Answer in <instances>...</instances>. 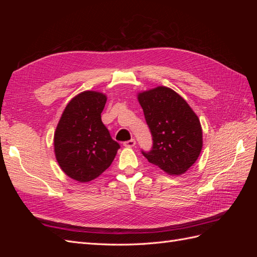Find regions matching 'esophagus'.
<instances>
[{
  "label": "esophagus",
  "mask_w": 257,
  "mask_h": 257,
  "mask_svg": "<svg viewBox=\"0 0 257 257\" xmlns=\"http://www.w3.org/2000/svg\"><path fill=\"white\" fill-rule=\"evenodd\" d=\"M135 145H136L135 139H130V141L123 143V146L124 147H127V148H132V147H134Z\"/></svg>",
  "instance_id": "obj_1"
}]
</instances>
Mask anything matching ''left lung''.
<instances>
[{
    "mask_svg": "<svg viewBox=\"0 0 257 257\" xmlns=\"http://www.w3.org/2000/svg\"><path fill=\"white\" fill-rule=\"evenodd\" d=\"M138 100L152 136L151 150H142L144 157L169 175L185 173L203 147L197 115L178 93L166 87L139 93Z\"/></svg>",
    "mask_w": 257,
    "mask_h": 257,
    "instance_id": "left-lung-1",
    "label": "left lung"
}]
</instances>
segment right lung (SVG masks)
I'll return each mask as SVG.
<instances>
[{
    "label": "right lung",
    "instance_id": "1",
    "mask_svg": "<svg viewBox=\"0 0 257 257\" xmlns=\"http://www.w3.org/2000/svg\"><path fill=\"white\" fill-rule=\"evenodd\" d=\"M106 96L85 91L66 106L54 134V152L62 170L79 182L98 177L111 165L120 145L100 118Z\"/></svg>",
    "mask_w": 257,
    "mask_h": 257
}]
</instances>
